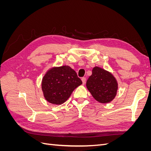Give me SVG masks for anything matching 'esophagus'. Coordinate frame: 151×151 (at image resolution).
<instances>
[{"label": "esophagus", "mask_w": 151, "mask_h": 151, "mask_svg": "<svg viewBox=\"0 0 151 151\" xmlns=\"http://www.w3.org/2000/svg\"><path fill=\"white\" fill-rule=\"evenodd\" d=\"M81 80H82V82H83V84H84L86 83V77H83V78L81 79Z\"/></svg>", "instance_id": "obj_1"}]
</instances>
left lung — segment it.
<instances>
[{"mask_svg":"<svg viewBox=\"0 0 151 151\" xmlns=\"http://www.w3.org/2000/svg\"><path fill=\"white\" fill-rule=\"evenodd\" d=\"M86 87L97 101L108 103L116 96L118 83L111 72L99 67H94L92 75L86 82Z\"/></svg>","mask_w":151,"mask_h":151,"instance_id":"left-lung-1","label":"left lung"}]
</instances>
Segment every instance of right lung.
I'll use <instances>...</instances> for the list:
<instances>
[{
  "mask_svg": "<svg viewBox=\"0 0 151 151\" xmlns=\"http://www.w3.org/2000/svg\"><path fill=\"white\" fill-rule=\"evenodd\" d=\"M83 84L74 70L68 65L54 67L43 77L42 89L49 103L61 104L70 96L76 88Z\"/></svg>",
  "mask_w": 151,
  "mask_h": 151,
  "instance_id": "1",
  "label": "right lung"
}]
</instances>
